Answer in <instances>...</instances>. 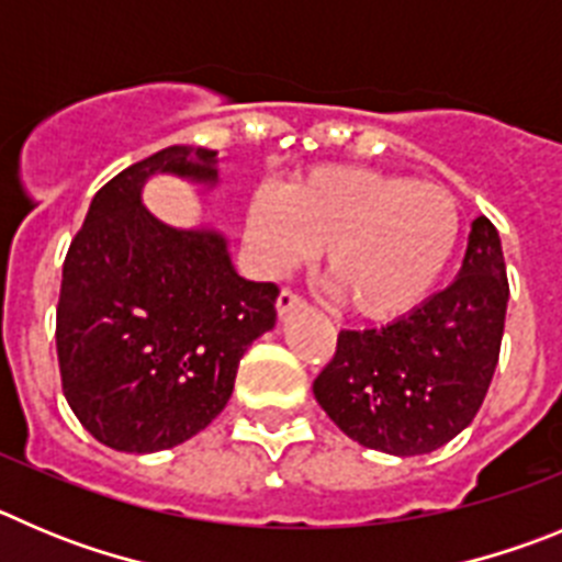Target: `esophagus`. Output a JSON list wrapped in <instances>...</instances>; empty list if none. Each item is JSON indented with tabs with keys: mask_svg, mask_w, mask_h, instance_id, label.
Listing matches in <instances>:
<instances>
[{
	"mask_svg": "<svg viewBox=\"0 0 562 562\" xmlns=\"http://www.w3.org/2000/svg\"><path fill=\"white\" fill-rule=\"evenodd\" d=\"M302 305V296L296 291H291V288H282L280 296H277V313L280 316H285L288 311H293V307Z\"/></svg>",
	"mask_w": 562,
	"mask_h": 562,
	"instance_id": "1",
	"label": "esophagus"
}]
</instances>
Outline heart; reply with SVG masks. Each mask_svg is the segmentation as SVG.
Listing matches in <instances>:
<instances>
[{
  "label": "heart",
  "mask_w": 562,
  "mask_h": 562,
  "mask_svg": "<svg viewBox=\"0 0 562 562\" xmlns=\"http://www.w3.org/2000/svg\"><path fill=\"white\" fill-rule=\"evenodd\" d=\"M246 235L266 274H288L325 249L338 300L367 318L406 313L439 280L459 240L445 187L369 168H316L246 210Z\"/></svg>",
  "instance_id": "heart-1"
}]
</instances>
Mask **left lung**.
I'll return each instance as SVG.
<instances>
[{
    "mask_svg": "<svg viewBox=\"0 0 562 562\" xmlns=\"http://www.w3.org/2000/svg\"><path fill=\"white\" fill-rule=\"evenodd\" d=\"M509 282L498 232L473 221L459 277L386 327L341 330L313 381L327 417L363 448L417 457L482 408L502 350Z\"/></svg>",
    "mask_w": 562,
    "mask_h": 562,
    "instance_id": "1",
    "label": "left lung"
}]
</instances>
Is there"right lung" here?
<instances>
[{
  "label": "right lung",
  "instance_id": "obj_1",
  "mask_svg": "<svg viewBox=\"0 0 562 562\" xmlns=\"http://www.w3.org/2000/svg\"><path fill=\"white\" fill-rule=\"evenodd\" d=\"M218 150L170 145L98 190L69 244L55 344L80 426L125 453L187 442L224 412L237 363L277 322L274 282L232 269L224 235L173 229L139 201L145 179L218 181Z\"/></svg>",
  "mask_w": 562,
  "mask_h": 562
}]
</instances>
